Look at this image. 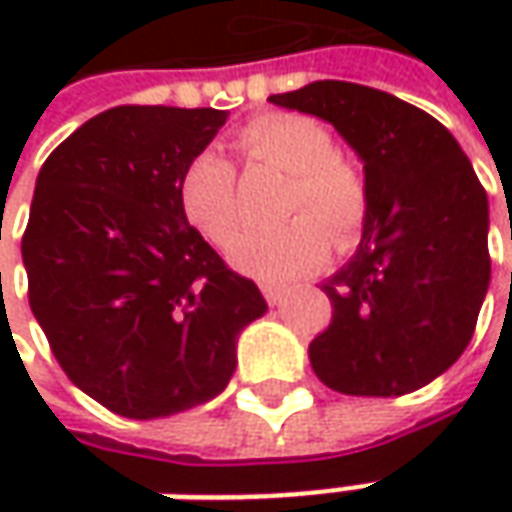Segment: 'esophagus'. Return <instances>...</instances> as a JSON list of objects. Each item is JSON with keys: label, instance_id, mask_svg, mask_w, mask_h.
<instances>
[{"label": "esophagus", "instance_id": "1", "mask_svg": "<svg viewBox=\"0 0 512 512\" xmlns=\"http://www.w3.org/2000/svg\"><path fill=\"white\" fill-rule=\"evenodd\" d=\"M262 293H265V299H267V305H273V307H279V305H285L287 302V287L282 285H262Z\"/></svg>", "mask_w": 512, "mask_h": 512}]
</instances>
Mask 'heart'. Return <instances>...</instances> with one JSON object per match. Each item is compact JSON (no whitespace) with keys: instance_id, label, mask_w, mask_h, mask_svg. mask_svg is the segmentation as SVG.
<instances>
[{"instance_id":"obj_1","label":"heart","mask_w":512,"mask_h":512,"mask_svg":"<svg viewBox=\"0 0 512 512\" xmlns=\"http://www.w3.org/2000/svg\"><path fill=\"white\" fill-rule=\"evenodd\" d=\"M250 165L290 173L282 225L245 233L227 250L230 265L262 282H290L313 273L336 247L356 242L367 216V182L353 162L333 153L330 130L305 113L273 110L250 119L233 139ZM179 205L207 242L227 245L239 227L236 170L216 150H199L182 170ZM331 236L327 237L326 233Z\"/></svg>"}]
</instances>
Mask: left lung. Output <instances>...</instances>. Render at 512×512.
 Instances as JSON below:
<instances>
[{
  "mask_svg": "<svg viewBox=\"0 0 512 512\" xmlns=\"http://www.w3.org/2000/svg\"><path fill=\"white\" fill-rule=\"evenodd\" d=\"M267 102L333 125L364 165L362 242L322 290L333 319L307 356L344 396H404L464 353L490 287V207L470 159L430 113L353 82Z\"/></svg>",
  "mask_w": 512,
  "mask_h": 512,
  "instance_id": "left-lung-1",
  "label": "left lung"
}]
</instances>
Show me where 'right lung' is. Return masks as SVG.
Here are the masks:
<instances>
[{
  "label": "right lung",
  "mask_w": 512,
  "mask_h": 512,
  "mask_svg": "<svg viewBox=\"0 0 512 512\" xmlns=\"http://www.w3.org/2000/svg\"><path fill=\"white\" fill-rule=\"evenodd\" d=\"M225 122L227 110L119 105L36 176L22 239L30 310L70 382L125 419L216 399L239 333L267 313L179 205L182 170Z\"/></svg>",
  "instance_id": "obj_1"
}]
</instances>
